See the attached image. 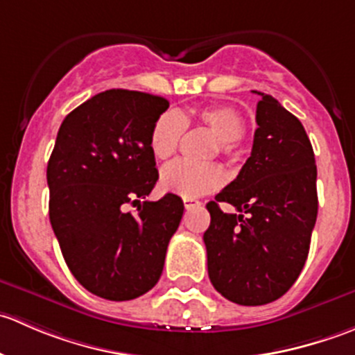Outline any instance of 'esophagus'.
Segmentation results:
<instances>
[{
    "label": "esophagus",
    "mask_w": 355,
    "mask_h": 355,
    "mask_svg": "<svg viewBox=\"0 0 355 355\" xmlns=\"http://www.w3.org/2000/svg\"><path fill=\"white\" fill-rule=\"evenodd\" d=\"M184 206H185V209H192V207H196V206H200V202L198 199H184Z\"/></svg>",
    "instance_id": "34e87169"
}]
</instances>
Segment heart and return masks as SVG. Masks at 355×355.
<instances>
[{"instance_id":"1","label":"heart","mask_w":355,"mask_h":355,"mask_svg":"<svg viewBox=\"0 0 355 355\" xmlns=\"http://www.w3.org/2000/svg\"><path fill=\"white\" fill-rule=\"evenodd\" d=\"M191 121H199L218 137V149L223 155H232L235 144L245 132V121L237 110L230 106H204L191 113L164 111L156 118L149 132V149L156 159L164 161L177 153L185 127ZM223 171L218 164H196L189 161H173L161 170L159 185L163 191L184 199L216 191L223 184Z\"/></svg>"}]
</instances>
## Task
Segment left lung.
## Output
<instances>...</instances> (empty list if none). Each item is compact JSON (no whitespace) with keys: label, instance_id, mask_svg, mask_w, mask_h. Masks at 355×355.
Masks as SVG:
<instances>
[{"label":"left lung","instance_id":"8db88e82","mask_svg":"<svg viewBox=\"0 0 355 355\" xmlns=\"http://www.w3.org/2000/svg\"><path fill=\"white\" fill-rule=\"evenodd\" d=\"M257 94L252 153L237 178L206 204L207 275L225 299L241 306L273 302L295 284L318 216L309 137L273 96ZM220 202L238 213L223 214Z\"/></svg>","mask_w":355,"mask_h":355}]
</instances>
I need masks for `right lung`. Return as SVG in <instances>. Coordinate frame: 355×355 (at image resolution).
Masks as SVG:
<instances>
[{"mask_svg": "<svg viewBox=\"0 0 355 355\" xmlns=\"http://www.w3.org/2000/svg\"><path fill=\"white\" fill-rule=\"evenodd\" d=\"M170 103L110 89L68 113L48 161L49 221L78 284L130 300L157 284L184 214L178 196L142 200L157 180L149 132ZM127 203H139L135 214Z\"/></svg>", "mask_w": 355, "mask_h": 355, "instance_id": "obj_1", "label": "right lung"}]
</instances>
